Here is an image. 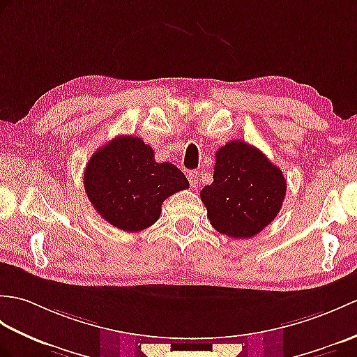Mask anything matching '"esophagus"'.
I'll use <instances>...</instances> for the list:
<instances>
[{
    "instance_id": "34e87169",
    "label": "esophagus",
    "mask_w": 357,
    "mask_h": 357,
    "mask_svg": "<svg viewBox=\"0 0 357 357\" xmlns=\"http://www.w3.org/2000/svg\"><path fill=\"white\" fill-rule=\"evenodd\" d=\"M187 178H188L190 185H192V187H196L197 181H199V173H197L196 170H190V172L187 173Z\"/></svg>"
}]
</instances>
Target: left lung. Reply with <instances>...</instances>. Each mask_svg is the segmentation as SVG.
Instances as JSON below:
<instances>
[{"label":"left lung","instance_id":"1","mask_svg":"<svg viewBox=\"0 0 357 357\" xmlns=\"http://www.w3.org/2000/svg\"><path fill=\"white\" fill-rule=\"evenodd\" d=\"M286 179L259 149L229 141L216 152L213 182L201 199L213 228L234 238L259 234L277 218L286 196Z\"/></svg>","mask_w":357,"mask_h":357}]
</instances>
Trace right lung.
<instances>
[{
    "label": "right lung",
    "instance_id": "add662e5",
    "mask_svg": "<svg viewBox=\"0 0 357 357\" xmlns=\"http://www.w3.org/2000/svg\"><path fill=\"white\" fill-rule=\"evenodd\" d=\"M84 185L96 211L128 233L153 225L165 199L190 187L175 164L156 162L153 149L132 135L115 137L91 156Z\"/></svg>",
    "mask_w": 357,
    "mask_h": 357
}]
</instances>
